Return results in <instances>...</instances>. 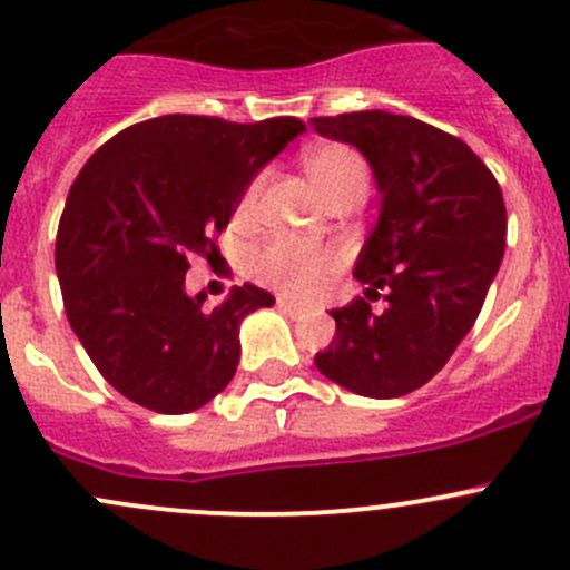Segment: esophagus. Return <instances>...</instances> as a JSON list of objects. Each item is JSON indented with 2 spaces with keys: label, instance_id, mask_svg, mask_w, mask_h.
<instances>
[{
  "label": "esophagus",
  "instance_id": "esophagus-1",
  "mask_svg": "<svg viewBox=\"0 0 570 570\" xmlns=\"http://www.w3.org/2000/svg\"><path fill=\"white\" fill-rule=\"evenodd\" d=\"M275 306H278L281 314H286V317H292V320H303V317H306V312H303V308H297L295 303L284 301V297H278V303H275Z\"/></svg>",
  "mask_w": 570,
  "mask_h": 570
}]
</instances>
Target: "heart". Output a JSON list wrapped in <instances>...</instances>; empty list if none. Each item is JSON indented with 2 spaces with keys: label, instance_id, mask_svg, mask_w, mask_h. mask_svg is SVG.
<instances>
[{
  "label": "heart",
  "instance_id": "heart-1",
  "mask_svg": "<svg viewBox=\"0 0 570 570\" xmlns=\"http://www.w3.org/2000/svg\"><path fill=\"white\" fill-rule=\"evenodd\" d=\"M303 169L308 180L317 186L325 203L342 200V197H358L362 200L370 184V169L362 153L347 145H314L303 153ZM258 191H262V175L250 180L242 195L239 219H247L256 208ZM336 256L328 247L306 245L295 239H273L258 247L250 258V273L264 284L275 286L286 297L295 301H312L323 295L325 286L336 275Z\"/></svg>",
  "mask_w": 570,
  "mask_h": 570
}]
</instances>
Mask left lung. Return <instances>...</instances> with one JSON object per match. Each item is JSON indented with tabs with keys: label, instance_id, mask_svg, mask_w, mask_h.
I'll use <instances>...</instances> for the list:
<instances>
[{
	"label": "left lung",
	"instance_id": "obj_1",
	"mask_svg": "<svg viewBox=\"0 0 570 570\" xmlns=\"http://www.w3.org/2000/svg\"><path fill=\"white\" fill-rule=\"evenodd\" d=\"M325 138L373 167L381 214L353 267L370 289L334 308L320 373L367 397H401L432 381L476 323L504 258L499 180L451 132L386 110L317 116ZM385 295L381 315L368 301Z\"/></svg>",
	"mask_w": 570,
	"mask_h": 570
}]
</instances>
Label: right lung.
Returning a JSON list of instances; mask_svg holds the SVG:
<instances>
[{"label":"right lung","mask_w":570,"mask_h":570,"mask_svg":"<svg viewBox=\"0 0 570 570\" xmlns=\"http://www.w3.org/2000/svg\"><path fill=\"white\" fill-rule=\"evenodd\" d=\"M303 130L295 116H158L116 132L75 178L55 242L66 317L132 403L184 414L230 384L242 320L275 297L245 284L206 308V292L186 295V269L217 253L247 184Z\"/></svg>","instance_id":"add662e5"}]
</instances>
